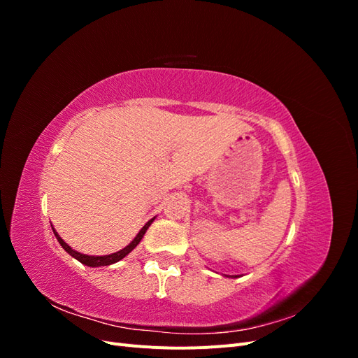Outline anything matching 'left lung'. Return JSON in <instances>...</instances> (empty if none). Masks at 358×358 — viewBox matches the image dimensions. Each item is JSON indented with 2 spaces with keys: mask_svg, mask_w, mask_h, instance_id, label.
<instances>
[{
  "mask_svg": "<svg viewBox=\"0 0 358 358\" xmlns=\"http://www.w3.org/2000/svg\"><path fill=\"white\" fill-rule=\"evenodd\" d=\"M234 278H236V276H234Z\"/></svg>",
  "mask_w": 358,
  "mask_h": 358,
  "instance_id": "left-lung-1",
  "label": "left lung"
}]
</instances>
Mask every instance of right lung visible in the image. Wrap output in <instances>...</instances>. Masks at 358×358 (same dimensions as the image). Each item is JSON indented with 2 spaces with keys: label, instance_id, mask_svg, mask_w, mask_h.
Here are the masks:
<instances>
[{
  "label": "right lung",
  "instance_id": "add662e5",
  "mask_svg": "<svg viewBox=\"0 0 358 358\" xmlns=\"http://www.w3.org/2000/svg\"><path fill=\"white\" fill-rule=\"evenodd\" d=\"M154 220H155V218L148 221V222L145 224L143 229L140 230L138 234L134 237L133 242L129 243V245H127L124 249H121V251H117V252H115V254H109V255H101V257L86 255V254H80V252H78V251H74V249H71V246H69L66 242H64V241L61 239L59 234L55 231V229H53V227H52V230H53V234H55V237L58 239L59 245H61L64 249H66V251H67L73 258H76V259H78V262H80V263L85 264V266H90V267H101V266L115 264V263L119 262V259H122L124 257H127L129 252H131L133 249L140 243V241H142V237L145 236L146 230L149 229V225L154 222Z\"/></svg>",
  "mask_w": 358,
  "mask_h": 358
}]
</instances>
